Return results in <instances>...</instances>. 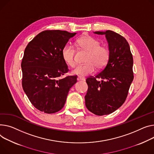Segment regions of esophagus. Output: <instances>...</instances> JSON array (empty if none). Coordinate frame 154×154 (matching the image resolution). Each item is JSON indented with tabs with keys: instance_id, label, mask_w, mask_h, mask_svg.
Returning <instances> with one entry per match:
<instances>
[{
	"instance_id": "1",
	"label": "esophagus",
	"mask_w": 154,
	"mask_h": 154,
	"mask_svg": "<svg viewBox=\"0 0 154 154\" xmlns=\"http://www.w3.org/2000/svg\"><path fill=\"white\" fill-rule=\"evenodd\" d=\"M77 80H78V81H80V80H82V81H85V79L84 77L79 76V77H77Z\"/></svg>"
}]
</instances>
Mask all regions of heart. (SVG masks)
Listing matches in <instances>:
<instances>
[{
  "label": "heart",
  "instance_id": "1",
  "mask_svg": "<svg viewBox=\"0 0 154 154\" xmlns=\"http://www.w3.org/2000/svg\"><path fill=\"white\" fill-rule=\"evenodd\" d=\"M79 46L88 52L85 59V64L77 66L73 71L74 74L86 76L94 72L96 67L98 69H103L107 64L109 53L108 49L101 46L98 40L90 36H84L77 41ZM75 51L70 45H65L62 49V56L65 62L71 67L76 65L75 57Z\"/></svg>",
  "mask_w": 154,
  "mask_h": 154
}]
</instances>
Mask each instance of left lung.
I'll return each mask as SVG.
<instances>
[{"label": "left lung", "mask_w": 154, "mask_h": 154, "mask_svg": "<svg viewBox=\"0 0 154 154\" xmlns=\"http://www.w3.org/2000/svg\"><path fill=\"white\" fill-rule=\"evenodd\" d=\"M94 33L105 35L109 57L100 73L86 79L88 88L85 100L90 112L103 116L112 113L125 101L134 79L133 58L129 45L123 36L111 30ZM97 78L102 80L98 81Z\"/></svg>", "instance_id": "8db88e82"}]
</instances>
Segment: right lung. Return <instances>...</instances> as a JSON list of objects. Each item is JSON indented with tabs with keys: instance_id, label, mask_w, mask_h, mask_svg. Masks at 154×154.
<instances>
[{
	"instance_id": "right-lung-1",
	"label": "right lung",
	"mask_w": 154,
	"mask_h": 154,
	"mask_svg": "<svg viewBox=\"0 0 154 154\" xmlns=\"http://www.w3.org/2000/svg\"><path fill=\"white\" fill-rule=\"evenodd\" d=\"M76 35L66 31L46 30L26 46L22 62V87L32 104L45 113L62 109L77 76L60 79L69 69L62 49Z\"/></svg>"
}]
</instances>
